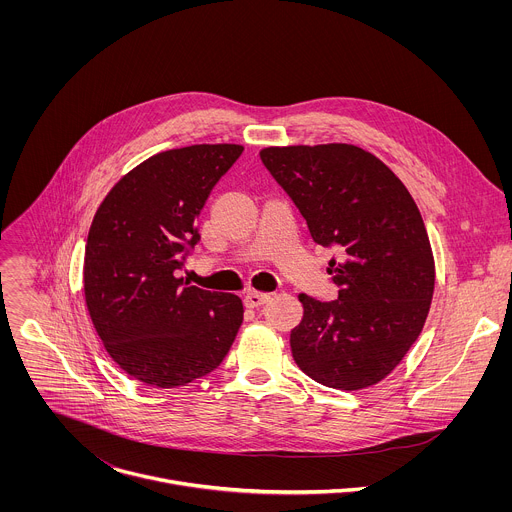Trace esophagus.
I'll return each mask as SVG.
<instances>
[{"instance_id":"34e87169","label":"esophagus","mask_w":512,"mask_h":512,"mask_svg":"<svg viewBox=\"0 0 512 512\" xmlns=\"http://www.w3.org/2000/svg\"><path fill=\"white\" fill-rule=\"evenodd\" d=\"M270 299V293L256 292V290H250V292L244 295V303L248 307H258L262 303H266Z\"/></svg>"}]
</instances>
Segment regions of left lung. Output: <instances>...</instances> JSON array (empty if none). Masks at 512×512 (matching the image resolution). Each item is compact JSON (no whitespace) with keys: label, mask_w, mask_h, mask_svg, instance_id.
I'll list each match as a JSON object with an SVG mask.
<instances>
[{"label":"left lung","mask_w":512,"mask_h":512,"mask_svg":"<svg viewBox=\"0 0 512 512\" xmlns=\"http://www.w3.org/2000/svg\"><path fill=\"white\" fill-rule=\"evenodd\" d=\"M260 157L290 193L313 240L335 246L339 297L299 293L293 361L329 388L386 378L420 337L436 286L434 252L412 195L376 155L353 144L270 146Z\"/></svg>","instance_id":"1"}]
</instances>
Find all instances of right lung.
<instances>
[{"label": "right lung", "instance_id": "1", "mask_svg": "<svg viewBox=\"0 0 512 512\" xmlns=\"http://www.w3.org/2000/svg\"><path fill=\"white\" fill-rule=\"evenodd\" d=\"M238 144L159 151L104 197L88 230L82 288L92 325L112 361L155 388L215 370L242 323V299L177 278L197 219Z\"/></svg>", "mask_w": 512, "mask_h": 512}]
</instances>
